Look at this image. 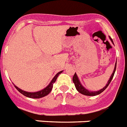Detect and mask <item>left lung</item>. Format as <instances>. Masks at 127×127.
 Segmentation results:
<instances>
[{
  "instance_id": "1",
  "label": "left lung",
  "mask_w": 127,
  "mask_h": 127,
  "mask_svg": "<svg viewBox=\"0 0 127 127\" xmlns=\"http://www.w3.org/2000/svg\"><path fill=\"white\" fill-rule=\"evenodd\" d=\"M110 39H111V41L113 43V40H112L111 38L110 37ZM116 64H115V67H114V71H113L111 76V77H110L109 80L108 82H107V85H105V87H104L102 89L100 90L97 91V92H90V91H88V90H86V88H84L83 86L81 85V84L80 83V82H79V79H78V77H77V75H76V73L74 74L73 77H72V81H73L74 83L75 86H76V88L77 89V90L78 91L79 93H81V94H83V95H88V96H95V95H98V94H101L102 92H104V91L105 90L106 88H107V87L109 86V85L110 83H111V81L112 79L113 78L114 72H115V71H116Z\"/></svg>"
}]
</instances>
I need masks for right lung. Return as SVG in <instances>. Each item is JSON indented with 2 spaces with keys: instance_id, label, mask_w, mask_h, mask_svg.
Segmentation results:
<instances>
[{
  "instance_id": "right-lung-1",
  "label": "right lung",
  "mask_w": 127,
  "mask_h": 127,
  "mask_svg": "<svg viewBox=\"0 0 127 127\" xmlns=\"http://www.w3.org/2000/svg\"><path fill=\"white\" fill-rule=\"evenodd\" d=\"M62 72V71H60L57 74L55 75V76L53 77V79H52V81H51L49 85L47 86L46 88H45L44 89L42 90L41 91H39V92H25V91H23L22 90L20 89L18 87H17L16 86L14 85V87H15L17 90L19 92H20L22 94H23V95H25V97H29V98H41V97H43L44 96H46L47 95L50 94L51 92V90L53 88V86L54 83L56 81L57 77H58V75L61 74Z\"/></svg>"
}]
</instances>
